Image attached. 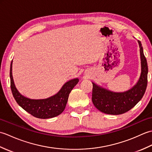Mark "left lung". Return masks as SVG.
I'll use <instances>...</instances> for the list:
<instances>
[{
	"instance_id": "8db88e82",
	"label": "left lung",
	"mask_w": 152,
	"mask_h": 152,
	"mask_svg": "<svg viewBox=\"0 0 152 152\" xmlns=\"http://www.w3.org/2000/svg\"><path fill=\"white\" fill-rule=\"evenodd\" d=\"M142 72L140 79L133 88L124 93H114L103 89L93 83L92 101L99 110L104 114L119 115L130 110L144 96L148 84V63L140 41Z\"/></svg>"
}]
</instances>
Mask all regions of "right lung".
Here are the masks:
<instances>
[{"label":"right lung","instance_id":"add662e5","mask_svg":"<svg viewBox=\"0 0 152 152\" xmlns=\"http://www.w3.org/2000/svg\"><path fill=\"white\" fill-rule=\"evenodd\" d=\"M12 61L10 64V88L12 95L18 104L34 117L40 119H48L61 114L65 108L70 91L78 82L76 78L67 82L59 93L46 99L33 100L25 97L18 92L14 83L12 77Z\"/></svg>","mask_w":152,"mask_h":152}]
</instances>
